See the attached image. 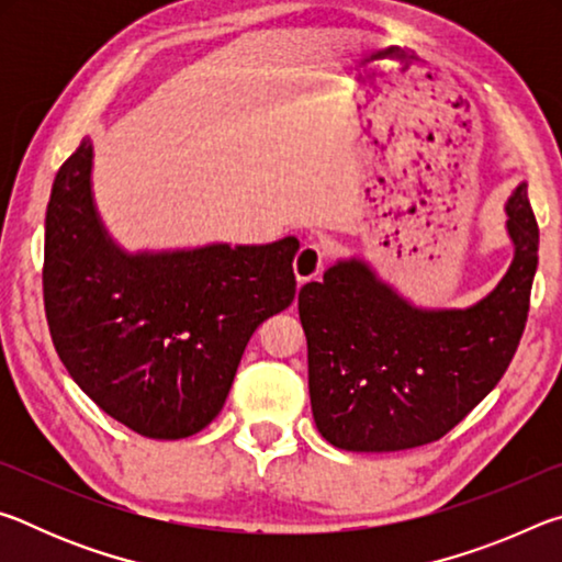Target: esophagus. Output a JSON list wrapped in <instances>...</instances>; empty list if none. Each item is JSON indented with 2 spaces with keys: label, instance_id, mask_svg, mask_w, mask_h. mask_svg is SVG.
Instances as JSON below:
<instances>
[{
  "label": "esophagus",
  "instance_id": "34e87169",
  "mask_svg": "<svg viewBox=\"0 0 562 562\" xmlns=\"http://www.w3.org/2000/svg\"><path fill=\"white\" fill-rule=\"evenodd\" d=\"M325 268V250H322L319 243H304L297 255H294V262H292V270H294V278L297 282H310L315 280L317 274Z\"/></svg>",
  "mask_w": 562,
  "mask_h": 562
}]
</instances>
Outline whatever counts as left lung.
Instances as JSON below:
<instances>
[{"mask_svg": "<svg viewBox=\"0 0 562 562\" xmlns=\"http://www.w3.org/2000/svg\"><path fill=\"white\" fill-rule=\"evenodd\" d=\"M503 211L513 260L469 307L416 304L359 255L300 290L312 416L331 446L382 453L431 443L501 382L526 329L538 270L526 180Z\"/></svg>", "mask_w": 562, "mask_h": 562, "instance_id": "obj_1", "label": "left lung"}]
</instances>
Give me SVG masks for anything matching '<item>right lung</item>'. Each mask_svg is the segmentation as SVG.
I'll return each mask as SVG.
<instances>
[{
  "mask_svg": "<svg viewBox=\"0 0 562 562\" xmlns=\"http://www.w3.org/2000/svg\"><path fill=\"white\" fill-rule=\"evenodd\" d=\"M87 136L54 178L44 223V307L66 372L148 439L205 429L260 322L294 300V235L265 245L126 250L93 198Z\"/></svg>",
  "mask_w": 562,
  "mask_h": 562,
  "instance_id": "right-lung-1",
  "label": "right lung"
}]
</instances>
